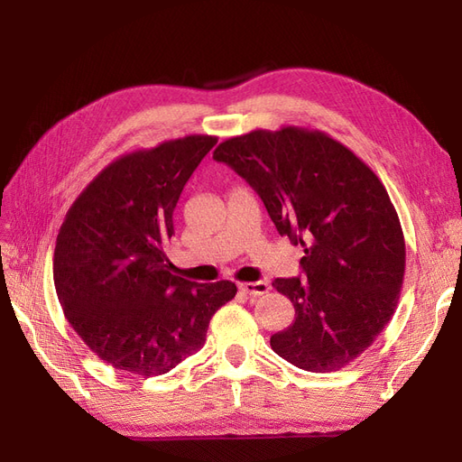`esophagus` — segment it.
Listing matches in <instances>:
<instances>
[{"label":"esophagus","instance_id":"1","mask_svg":"<svg viewBox=\"0 0 462 462\" xmlns=\"http://www.w3.org/2000/svg\"><path fill=\"white\" fill-rule=\"evenodd\" d=\"M243 292H246V295L250 297H260V295H265V292L270 291V283L268 282H253V283H241L239 285Z\"/></svg>","mask_w":462,"mask_h":462}]
</instances>
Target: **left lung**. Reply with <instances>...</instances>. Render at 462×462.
<instances>
[{
    "label": "left lung",
    "instance_id": "8db88e82",
    "mask_svg": "<svg viewBox=\"0 0 462 462\" xmlns=\"http://www.w3.org/2000/svg\"><path fill=\"white\" fill-rule=\"evenodd\" d=\"M214 160L239 173L279 235L304 248L306 279L272 283L295 306L272 348L309 372L346 366L383 331L402 287L404 236L382 180L326 133L299 127L233 136Z\"/></svg>",
    "mask_w": 462,
    "mask_h": 462
}]
</instances>
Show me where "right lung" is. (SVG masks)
Masks as SVG:
<instances>
[{"instance_id":"right-lung-1","label":"right lung","mask_w":462,"mask_h":462,"mask_svg":"<svg viewBox=\"0 0 462 462\" xmlns=\"http://www.w3.org/2000/svg\"><path fill=\"white\" fill-rule=\"evenodd\" d=\"M217 143L190 134L127 153L69 208L53 253V283L69 324L117 370L158 375L200 351L231 282L194 283L165 256L173 209Z\"/></svg>"}]
</instances>
